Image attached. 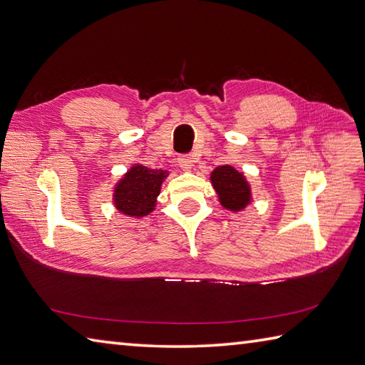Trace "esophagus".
I'll return each mask as SVG.
<instances>
[{"label": "esophagus", "instance_id": "34e87169", "mask_svg": "<svg viewBox=\"0 0 365 365\" xmlns=\"http://www.w3.org/2000/svg\"><path fill=\"white\" fill-rule=\"evenodd\" d=\"M178 165H180L184 171H190L194 168V159H192L190 155H181L180 159H178Z\"/></svg>", "mask_w": 365, "mask_h": 365}]
</instances>
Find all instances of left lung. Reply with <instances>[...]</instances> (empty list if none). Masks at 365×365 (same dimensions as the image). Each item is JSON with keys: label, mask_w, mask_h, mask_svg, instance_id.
Instances as JSON below:
<instances>
[{"label": "left lung", "mask_w": 365, "mask_h": 365, "mask_svg": "<svg viewBox=\"0 0 365 365\" xmlns=\"http://www.w3.org/2000/svg\"><path fill=\"white\" fill-rule=\"evenodd\" d=\"M212 187L216 189L219 202L224 208L230 211L243 210L251 202L250 184L245 180L243 173H240L230 165L217 167L211 173Z\"/></svg>", "instance_id": "left-lung-1"}]
</instances>
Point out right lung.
Listing matches in <instances>:
<instances>
[{"instance_id":"obj_1","label":"right lung","mask_w":365,"mask_h":365,"mask_svg":"<svg viewBox=\"0 0 365 365\" xmlns=\"http://www.w3.org/2000/svg\"><path fill=\"white\" fill-rule=\"evenodd\" d=\"M167 171L150 170L144 165H133L122 180L115 184V208L127 216L143 217L154 211L155 198L160 194V185Z\"/></svg>"}]
</instances>
